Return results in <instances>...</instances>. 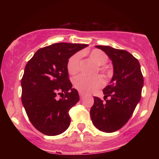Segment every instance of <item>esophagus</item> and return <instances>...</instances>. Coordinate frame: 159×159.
I'll return each instance as SVG.
<instances>
[{
  "label": "esophagus",
  "instance_id": "obj_1",
  "mask_svg": "<svg viewBox=\"0 0 159 159\" xmlns=\"http://www.w3.org/2000/svg\"><path fill=\"white\" fill-rule=\"evenodd\" d=\"M79 96H80V97H83L84 93L82 92H80V91H79Z\"/></svg>",
  "mask_w": 159,
  "mask_h": 159
}]
</instances>
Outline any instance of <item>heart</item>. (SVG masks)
Listing matches in <instances>:
<instances>
[{"label":"heart","mask_w":159,"mask_h":159,"mask_svg":"<svg viewBox=\"0 0 159 159\" xmlns=\"http://www.w3.org/2000/svg\"><path fill=\"white\" fill-rule=\"evenodd\" d=\"M88 55L90 59L98 66L105 65L108 61L107 54L99 49H93L90 53H88ZM81 58V53L78 52L75 53L69 57L66 66L67 70L69 74L75 75L79 71ZM98 70L104 74L106 73V69L104 66L98 67ZM104 84H105V81L101 76L90 78L81 75L73 79L75 88L82 93H90L98 90L100 87H102Z\"/></svg>","instance_id":"1"}]
</instances>
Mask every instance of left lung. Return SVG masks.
<instances>
[{
  "mask_svg": "<svg viewBox=\"0 0 159 159\" xmlns=\"http://www.w3.org/2000/svg\"><path fill=\"white\" fill-rule=\"evenodd\" d=\"M111 60L114 75L110 84L103 89V100L94 96L90 109L93 123L102 132L119 130L129 121L141 98L143 77L139 61L127 51L96 45Z\"/></svg>",
  "mask_w": 159,
  "mask_h": 159,
  "instance_id": "1",
  "label": "left lung"
}]
</instances>
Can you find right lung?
I'll return each instance as SVG.
<instances>
[{"instance_id":"add662e5","label":"right lung","mask_w":159,"mask_h":159,"mask_svg":"<svg viewBox=\"0 0 159 159\" xmlns=\"http://www.w3.org/2000/svg\"><path fill=\"white\" fill-rule=\"evenodd\" d=\"M87 44L60 43L39 49L25 66L21 102L34 127L45 135L64 132L70 125L69 111L79 101L72 88L67 62ZM61 92L65 96L58 100Z\"/></svg>"}]
</instances>
